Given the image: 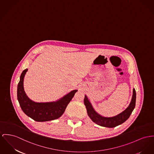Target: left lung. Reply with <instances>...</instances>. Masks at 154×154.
I'll return each instance as SVG.
<instances>
[{
    "instance_id": "obj_1",
    "label": "left lung",
    "mask_w": 154,
    "mask_h": 154,
    "mask_svg": "<svg viewBox=\"0 0 154 154\" xmlns=\"http://www.w3.org/2000/svg\"><path fill=\"white\" fill-rule=\"evenodd\" d=\"M136 92L133 88V96L129 106L122 113L112 117H105L97 113L93 107L91 102L86 95H85L84 104L86 106L87 113L93 122L96 124L108 128H113L125 122L130 116L135 106Z\"/></svg>"
}]
</instances>
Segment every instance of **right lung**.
Instances as JSON below:
<instances>
[{"instance_id":"obj_1","label":"right lung","mask_w":154,"mask_h":154,"mask_svg":"<svg viewBox=\"0 0 154 154\" xmlns=\"http://www.w3.org/2000/svg\"><path fill=\"white\" fill-rule=\"evenodd\" d=\"M28 69L24 70L17 86V100L23 112L34 120L38 122H48L60 118L78 90L75 89L56 101L36 102L31 100L24 90V78Z\"/></svg>"}]
</instances>
